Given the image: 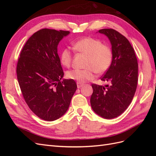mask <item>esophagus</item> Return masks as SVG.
Listing matches in <instances>:
<instances>
[{
  "mask_svg": "<svg viewBox=\"0 0 156 156\" xmlns=\"http://www.w3.org/2000/svg\"><path fill=\"white\" fill-rule=\"evenodd\" d=\"M77 88H81V87L83 86V84L79 83H77Z\"/></svg>",
  "mask_w": 156,
  "mask_h": 156,
  "instance_id": "34e87169",
  "label": "esophagus"
}]
</instances>
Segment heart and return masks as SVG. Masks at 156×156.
Here are the masks:
<instances>
[{
    "label": "heart",
    "mask_w": 156,
    "mask_h": 156,
    "mask_svg": "<svg viewBox=\"0 0 156 156\" xmlns=\"http://www.w3.org/2000/svg\"><path fill=\"white\" fill-rule=\"evenodd\" d=\"M73 49L77 53L87 56L84 69H75L68 71V79L83 83L94 77V73L102 74L110 68L112 62V51L109 45L103 44L95 37H85L75 42ZM60 62L65 67H69L72 61V53L68 48H65L60 55Z\"/></svg>",
    "instance_id": "1"
}]
</instances>
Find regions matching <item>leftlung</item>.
<instances>
[{"label": "left lung", "instance_id": "8db88e82", "mask_svg": "<svg viewBox=\"0 0 156 156\" xmlns=\"http://www.w3.org/2000/svg\"><path fill=\"white\" fill-rule=\"evenodd\" d=\"M98 32L110 40L113 58L110 68L101 77L108 83L92 84L90 104L97 115L111 119L122 114L133 100L138 82V63L133 47L125 36L112 29Z\"/></svg>", "mask_w": 156, "mask_h": 156}]
</instances>
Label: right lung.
Wrapping results in <instances>:
<instances>
[{"mask_svg":"<svg viewBox=\"0 0 156 156\" xmlns=\"http://www.w3.org/2000/svg\"><path fill=\"white\" fill-rule=\"evenodd\" d=\"M69 31L43 29L35 32L21 50L17 76L23 96L40 119L54 121L68 109L77 88L72 79H63L58 55L60 41Z\"/></svg>","mask_w":156,"mask_h":156,"instance_id":"add662e5","label":"right lung"}]
</instances>
